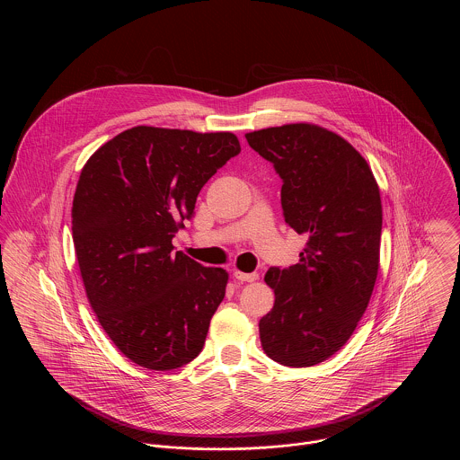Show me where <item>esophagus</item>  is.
<instances>
[{
    "mask_svg": "<svg viewBox=\"0 0 460 460\" xmlns=\"http://www.w3.org/2000/svg\"><path fill=\"white\" fill-rule=\"evenodd\" d=\"M234 278H235L237 281H255V279L259 278V274H257V272H241V270H235V272H234Z\"/></svg>",
    "mask_w": 460,
    "mask_h": 460,
    "instance_id": "1",
    "label": "esophagus"
}]
</instances>
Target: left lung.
<instances>
[{
	"instance_id": "left-lung-1",
	"label": "left lung",
	"mask_w": 460,
	"mask_h": 460,
	"mask_svg": "<svg viewBox=\"0 0 460 460\" xmlns=\"http://www.w3.org/2000/svg\"><path fill=\"white\" fill-rule=\"evenodd\" d=\"M246 139L283 182L285 223L308 237L299 263L265 272L276 299L259 323L263 350L285 367H314L347 343L368 306L379 270V188L361 154L319 126Z\"/></svg>"
}]
</instances>
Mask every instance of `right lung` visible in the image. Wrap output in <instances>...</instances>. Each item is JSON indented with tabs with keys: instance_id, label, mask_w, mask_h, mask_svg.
<instances>
[{
	"instance_id": "add662e5",
	"label": "right lung",
	"mask_w": 460,
	"mask_h": 460,
	"mask_svg": "<svg viewBox=\"0 0 460 460\" xmlns=\"http://www.w3.org/2000/svg\"><path fill=\"white\" fill-rule=\"evenodd\" d=\"M241 152L232 132L137 126L104 143L81 170L72 239L88 301L132 363L173 370L203 349L228 281L172 239L207 181Z\"/></svg>"
}]
</instances>
